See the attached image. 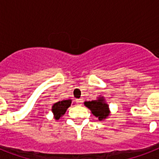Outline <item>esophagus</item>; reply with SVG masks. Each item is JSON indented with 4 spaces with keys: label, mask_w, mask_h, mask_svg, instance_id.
Instances as JSON below:
<instances>
[{
    "label": "esophagus",
    "mask_w": 159,
    "mask_h": 159,
    "mask_svg": "<svg viewBox=\"0 0 159 159\" xmlns=\"http://www.w3.org/2000/svg\"><path fill=\"white\" fill-rule=\"evenodd\" d=\"M76 102H77V105H82V102H83V101H82V99H77Z\"/></svg>",
    "instance_id": "esophagus-1"
}]
</instances>
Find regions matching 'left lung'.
I'll use <instances>...</instances> for the list:
<instances>
[{
  "label": "left lung",
  "instance_id": "obj_1",
  "mask_svg": "<svg viewBox=\"0 0 159 159\" xmlns=\"http://www.w3.org/2000/svg\"><path fill=\"white\" fill-rule=\"evenodd\" d=\"M85 106L89 108L92 113L100 120L106 119L109 116L108 105L105 103V100L102 97L92 102H86Z\"/></svg>",
  "mask_w": 159,
  "mask_h": 159
}]
</instances>
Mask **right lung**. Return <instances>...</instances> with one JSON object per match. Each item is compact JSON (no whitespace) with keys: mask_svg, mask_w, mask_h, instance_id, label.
I'll return each mask as SVG.
<instances>
[{"mask_svg":"<svg viewBox=\"0 0 159 159\" xmlns=\"http://www.w3.org/2000/svg\"><path fill=\"white\" fill-rule=\"evenodd\" d=\"M71 104H72L71 100H63V101H60V102L55 103L52 107V111L55 116L54 118L56 120H58L62 115H64L67 108L71 106Z\"/></svg>","mask_w":159,"mask_h":159,"instance_id":"add662e5","label":"right lung"}]
</instances>
